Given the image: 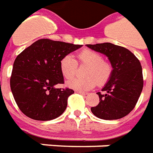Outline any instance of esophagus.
Masks as SVG:
<instances>
[{
    "instance_id": "34e87169",
    "label": "esophagus",
    "mask_w": 153,
    "mask_h": 153,
    "mask_svg": "<svg viewBox=\"0 0 153 153\" xmlns=\"http://www.w3.org/2000/svg\"><path fill=\"white\" fill-rule=\"evenodd\" d=\"M75 93H80V94H83V95H87L88 93H85V92H83V91H75Z\"/></svg>"
}]
</instances>
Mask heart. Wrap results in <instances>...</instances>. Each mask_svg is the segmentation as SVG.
Listing matches in <instances>:
<instances>
[{
    "label": "heart",
    "mask_w": 153,
    "mask_h": 153,
    "mask_svg": "<svg viewBox=\"0 0 153 153\" xmlns=\"http://www.w3.org/2000/svg\"><path fill=\"white\" fill-rule=\"evenodd\" d=\"M77 58L81 65H88L85 78L71 79L77 70V61L72 56L67 55L60 62V72L63 76L66 79H71L66 82L69 88L78 91H87L94 88L97 82L99 85H103L109 80L112 66L109 62L103 60L101 54L91 50H83L77 55Z\"/></svg>",
    "instance_id": "heart-1"
}]
</instances>
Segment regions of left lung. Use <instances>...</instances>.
Masks as SVG:
<instances>
[{
    "instance_id": "obj_1",
    "label": "left lung",
    "mask_w": 153,
    "mask_h": 153,
    "mask_svg": "<svg viewBox=\"0 0 153 153\" xmlns=\"http://www.w3.org/2000/svg\"><path fill=\"white\" fill-rule=\"evenodd\" d=\"M87 47L105 55L112 66V73L102 88L105 94L97 93L99 103L91 107L95 116L102 120H118L134 108L143 87V70L138 58L130 51L115 44L105 42Z\"/></svg>"
}]
</instances>
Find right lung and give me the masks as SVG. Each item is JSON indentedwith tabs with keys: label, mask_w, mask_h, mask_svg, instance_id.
I'll use <instances>...</instances> for the list:
<instances>
[{
	"label": "right lung",
	"mask_w": 153,
	"mask_h": 153,
	"mask_svg": "<svg viewBox=\"0 0 153 153\" xmlns=\"http://www.w3.org/2000/svg\"><path fill=\"white\" fill-rule=\"evenodd\" d=\"M82 47L59 41L40 39L16 57L10 89L22 112L36 120H51L62 115L70 88H56L64 83L60 62L64 56Z\"/></svg>",
	"instance_id": "add662e5"
}]
</instances>
